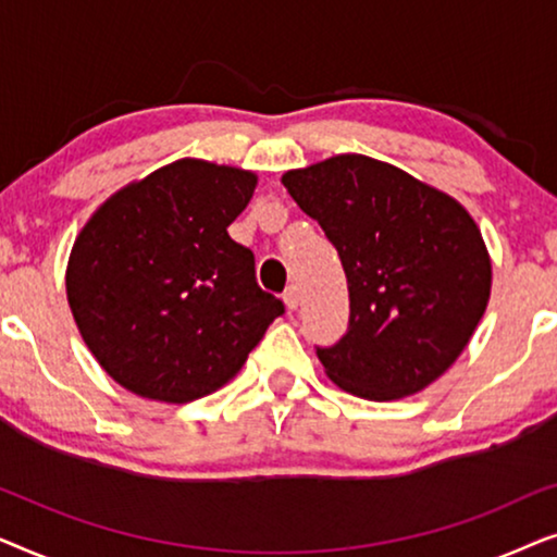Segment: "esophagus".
I'll use <instances>...</instances> for the list:
<instances>
[{"label": "esophagus", "mask_w": 557, "mask_h": 557, "mask_svg": "<svg viewBox=\"0 0 557 557\" xmlns=\"http://www.w3.org/2000/svg\"><path fill=\"white\" fill-rule=\"evenodd\" d=\"M284 304H286V309H288V311H296V309H299V288H296L294 284L288 286L286 292H284Z\"/></svg>", "instance_id": "esophagus-1"}]
</instances>
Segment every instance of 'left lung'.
Wrapping results in <instances>:
<instances>
[{
	"instance_id": "obj_1",
	"label": "left lung",
	"mask_w": 557,
	"mask_h": 557,
	"mask_svg": "<svg viewBox=\"0 0 557 557\" xmlns=\"http://www.w3.org/2000/svg\"><path fill=\"white\" fill-rule=\"evenodd\" d=\"M281 182L322 225L347 276V334L317 347L332 383L377 403L429 387L490 304L492 258L469 210L364 154L288 170Z\"/></svg>"
}]
</instances>
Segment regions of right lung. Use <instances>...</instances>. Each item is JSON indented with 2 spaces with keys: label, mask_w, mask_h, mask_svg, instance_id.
I'll return each instance as SVG.
<instances>
[{
  "label": "right lung",
  "mask_w": 557,
  "mask_h": 557,
  "mask_svg": "<svg viewBox=\"0 0 557 557\" xmlns=\"http://www.w3.org/2000/svg\"><path fill=\"white\" fill-rule=\"evenodd\" d=\"M258 177L177 159L113 193L73 243L65 292L98 364L141 398L215 393L284 314L256 284L253 253L227 235Z\"/></svg>",
  "instance_id": "right-lung-1"
}]
</instances>
